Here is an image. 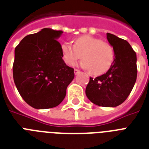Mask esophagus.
Wrapping results in <instances>:
<instances>
[{
	"label": "esophagus",
	"instance_id": "34e87169",
	"mask_svg": "<svg viewBox=\"0 0 149 149\" xmlns=\"http://www.w3.org/2000/svg\"><path fill=\"white\" fill-rule=\"evenodd\" d=\"M79 72H80V71L79 70H77V69H75V70H74L75 75H78L79 73Z\"/></svg>",
	"mask_w": 149,
	"mask_h": 149
}]
</instances>
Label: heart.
<instances>
[{
    "label": "heart",
    "mask_w": 149,
    "mask_h": 149,
    "mask_svg": "<svg viewBox=\"0 0 149 149\" xmlns=\"http://www.w3.org/2000/svg\"><path fill=\"white\" fill-rule=\"evenodd\" d=\"M61 52L64 61L69 66H73L82 58L80 66L96 76L107 72L115 57L112 46L91 35L78 37L73 45L64 42L61 45Z\"/></svg>",
    "instance_id": "b5f03b06"
}]
</instances>
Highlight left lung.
Here are the masks:
<instances>
[{
  "label": "left lung",
  "instance_id": "8db88e82",
  "mask_svg": "<svg viewBox=\"0 0 149 149\" xmlns=\"http://www.w3.org/2000/svg\"><path fill=\"white\" fill-rule=\"evenodd\" d=\"M106 38L113 47L114 61L105 74L90 77L86 94L97 106L116 107L126 100L133 89L137 78V57L126 40L109 33Z\"/></svg>",
  "mask_w": 149,
  "mask_h": 149
}]
</instances>
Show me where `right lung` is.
Returning <instances> with one entry per match:
<instances>
[{
  "label": "right lung",
  "mask_w": 149,
  "mask_h": 149,
  "mask_svg": "<svg viewBox=\"0 0 149 149\" xmlns=\"http://www.w3.org/2000/svg\"><path fill=\"white\" fill-rule=\"evenodd\" d=\"M63 33L43 28L26 36L15 48L14 83L33 108L44 109L60 105L74 79V70L63 61L61 45L56 40Z\"/></svg>",
  "instance_id": "1"
}]
</instances>
